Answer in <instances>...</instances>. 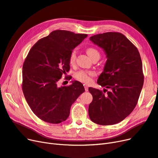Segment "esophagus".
<instances>
[{"mask_svg":"<svg viewBox=\"0 0 158 158\" xmlns=\"http://www.w3.org/2000/svg\"><path fill=\"white\" fill-rule=\"evenodd\" d=\"M84 86H85V91H88L89 90V86L86 85H84Z\"/></svg>","mask_w":158,"mask_h":158,"instance_id":"34e87169","label":"esophagus"}]
</instances>
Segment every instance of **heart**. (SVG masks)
<instances>
[{"mask_svg":"<svg viewBox=\"0 0 158 158\" xmlns=\"http://www.w3.org/2000/svg\"><path fill=\"white\" fill-rule=\"evenodd\" d=\"M86 53H87L89 56L92 59L95 56H100V52L97 50L93 47H89L86 48ZM76 59V52L75 50H73L71 52L69 58V63L71 65H73L75 64ZM95 73L93 71H85V70H80L79 72H76L74 75L75 79L78 80L81 82L84 83H89L92 81V77L94 76Z\"/></svg>","mask_w":158,"mask_h":158,"instance_id":"b5f03b06","label":"heart"}]
</instances>
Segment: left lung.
Wrapping results in <instances>:
<instances>
[{
    "label": "left lung",
    "instance_id": "8db88e82",
    "mask_svg": "<svg viewBox=\"0 0 158 158\" xmlns=\"http://www.w3.org/2000/svg\"><path fill=\"white\" fill-rule=\"evenodd\" d=\"M90 40L103 48L106 54L104 72L99 76L97 83L110 90L89 88L93 95V101L89 106V118L101 125L118 123L135 109L143 86L140 53L121 33L95 35Z\"/></svg>",
    "mask_w": 158,
    "mask_h": 158
}]
</instances>
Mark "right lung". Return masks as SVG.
<instances>
[{"instance_id":"right-lung-1","label":"right lung","mask_w":158,"mask_h":158,"mask_svg":"<svg viewBox=\"0 0 158 158\" xmlns=\"http://www.w3.org/2000/svg\"><path fill=\"white\" fill-rule=\"evenodd\" d=\"M86 37V34L56 30L30 49L23 65L22 90L33 112L41 120L53 124L65 121L71 106L85 92L79 81L61 87L58 82L69 71L72 50Z\"/></svg>"}]
</instances>
